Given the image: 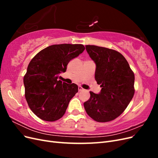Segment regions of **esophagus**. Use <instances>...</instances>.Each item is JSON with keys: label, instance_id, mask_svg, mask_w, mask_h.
<instances>
[{"label": "esophagus", "instance_id": "esophagus-1", "mask_svg": "<svg viewBox=\"0 0 158 158\" xmlns=\"http://www.w3.org/2000/svg\"><path fill=\"white\" fill-rule=\"evenodd\" d=\"M84 90V88H82L81 86H78V91L79 92H80V91H82Z\"/></svg>", "mask_w": 158, "mask_h": 158}]
</instances>
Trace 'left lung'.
<instances>
[{
	"instance_id": "left-lung-1",
	"label": "left lung",
	"mask_w": 158,
	"mask_h": 158,
	"mask_svg": "<svg viewBox=\"0 0 158 158\" xmlns=\"http://www.w3.org/2000/svg\"><path fill=\"white\" fill-rule=\"evenodd\" d=\"M96 65L95 79L102 88L98 94L89 92L84 106L97 122H109L123 113L135 94V74L120 52L106 47L85 45Z\"/></svg>"
}]
</instances>
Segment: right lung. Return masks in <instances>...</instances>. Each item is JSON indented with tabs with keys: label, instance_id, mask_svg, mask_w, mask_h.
Returning a JSON list of instances; mask_svg holds the SVG:
<instances>
[{
	"label": "right lung",
	"instance_id": "obj_1",
	"mask_svg": "<svg viewBox=\"0 0 158 158\" xmlns=\"http://www.w3.org/2000/svg\"><path fill=\"white\" fill-rule=\"evenodd\" d=\"M84 49L81 44L52 45L38 52L28 64L23 77L25 97L31 111L42 120L55 121L64 114L78 87L58 78Z\"/></svg>",
	"mask_w": 158,
	"mask_h": 158
}]
</instances>
